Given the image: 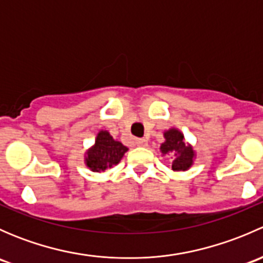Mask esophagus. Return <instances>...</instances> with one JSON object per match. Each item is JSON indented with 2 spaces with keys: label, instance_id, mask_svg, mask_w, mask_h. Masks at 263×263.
Returning <instances> with one entry per match:
<instances>
[{
  "label": "esophagus",
  "instance_id": "esophagus-1",
  "mask_svg": "<svg viewBox=\"0 0 263 263\" xmlns=\"http://www.w3.org/2000/svg\"><path fill=\"white\" fill-rule=\"evenodd\" d=\"M136 145H137V146H141V147L147 146V140L146 139H137L136 140Z\"/></svg>",
  "mask_w": 263,
  "mask_h": 263
}]
</instances>
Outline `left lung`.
Returning a JSON list of instances; mask_svg holds the SVG:
<instances>
[{"label":"left lung","instance_id":"8db88e82","mask_svg":"<svg viewBox=\"0 0 263 263\" xmlns=\"http://www.w3.org/2000/svg\"><path fill=\"white\" fill-rule=\"evenodd\" d=\"M164 137H165V141L161 144L160 151L163 155L169 154L174 156L172 169L177 172L190 169L195 159V151L191 145L185 144L182 132L176 128H171L164 132Z\"/></svg>","mask_w":263,"mask_h":263}]
</instances>
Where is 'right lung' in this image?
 Returning <instances> with one entry per match:
<instances>
[{"instance_id":"obj_1","label":"right lung","mask_w":263,"mask_h":263,"mask_svg":"<svg viewBox=\"0 0 263 263\" xmlns=\"http://www.w3.org/2000/svg\"><path fill=\"white\" fill-rule=\"evenodd\" d=\"M128 150L122 142L116 141L108 131H100L95 139L94 146L86 151L85 164L92 172H104L121 161Z\"/></svg>"}]
</instances>
